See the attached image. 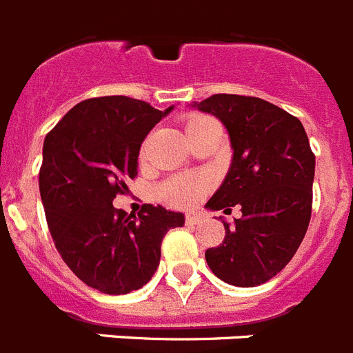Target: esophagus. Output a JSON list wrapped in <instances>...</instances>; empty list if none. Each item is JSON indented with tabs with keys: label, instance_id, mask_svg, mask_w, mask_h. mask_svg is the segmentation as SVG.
I'll return each instance as SVG.
<instances>
[{
	"label": "esophagus",
	"instance_id": "34e87169",
	"mask_svg": "<svg viewBox=\"0 0 353 353\" xmlns=\"http://www.w3.org/2000/svg\"><path fill=\"white\" fill-rule=\"evenodd\" d=\"M202 220V213H197V211H190V213H186V223L188 225H195V223H199Z\"/></svg>",
	"mask_w": 353,
	"mask_h": 353
}]
</instances>
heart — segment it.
Returning a JSON list of instances; mask_svg holds the SVG:
<instances>
[{
	"label": "heart",
	"instance_id": "1",
	"mask_svg": "<svg viewBox=\"0 0 353 353\" xmlns=\"http://www.w3.org/2000/svg\"><path fill=\"white\" fill-rule=\"evenodd\" d=\"M210 121V117H202V115H195V117H190L186 122V131L194 125L202 124V122ZM208 186H210V181L206 177L199 176H177L168 179L167 183L159 186L158 195L163 199L165 202L172 204V206L186 208L192 206L199 199L202 197V194L206 192Z\"/></svg>",
	"mask_w": 353,
	"mask_h": 353
}]
</instances>
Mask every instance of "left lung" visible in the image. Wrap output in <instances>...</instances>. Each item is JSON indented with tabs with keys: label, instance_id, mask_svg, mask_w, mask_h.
Wrapping results in <instances>:
<instances>
[{
	"label": "left lung",
	"instance_id": "1",
	"mask_svg": "<svg viewBox=\"0 0 353 353\" xmlns=\"http://www.w3.org/2000/svg\"><path fill=\"white\" fill-rule=\"evenodd\" d=\"M192 106L214 115L231 139V167L206 208L241 206L206 261L223 283L259 286L291 261L307 231L314 181L307 134L299 119L259 97L216 94Z\"/></svg>",
	"mask_w": 353,
	"mask_h": 353
}]
</instances>
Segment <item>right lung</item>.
<instances>
[{"instance_id": "1", "label": "right lung", "mask_w": 353, "mask_h": 353, "mask_svg": "<svg viewBox=\"0 0 353 353\" xmlns=\"http://www.w3.org/2000/svg\"><path fill=\"white\" fill-rule=\"evenodd\" d=\"M172 108L94 97L69 110L44 140L39 188L54 247L76 277L106 295L149 283L163 236L185 223V214L163 206L143 204L139 216L113 208L139 174L140 145Z\"/></svg>"}]
</instances>
